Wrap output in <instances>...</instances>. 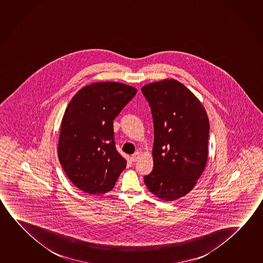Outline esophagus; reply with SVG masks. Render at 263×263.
Returning <instances> with one entry per match:
<instances>
[{"instance_id":"obj_1","label":"esophagus","mask_w":263,"mask_h":263,"mask_svg":"<svg viewBox=\"0 0 263 263\" xmlns=\"http://www.w3.org/2000/svg\"><path fill=\"white\" fill-rule=\"evenodd\" d=\"M139 157H140V153H138V152H136V153L133 154V155H132V157H131V161H138V158H139Z\"/></svg>"}]
</instances>
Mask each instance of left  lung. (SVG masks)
Here are the masks:
<instances>
[{
    "mask_svg": "<svg viewBox=\"0 0 263 263\" xmlns=\"http://www.w3.org/2000/svg\"><path fill=\"white\" fill-rule=\"evenodd\" d=\"M153 116L154 167L144 181L152 194L173 201L197 184L208 161L210 121L198 97L175 79L144 85Z\"/></svg>",
    "mask_w": 263,
    "mask_h": 263,
    "instance_id": "1",
    "label": "left lung"
}]
</instances>
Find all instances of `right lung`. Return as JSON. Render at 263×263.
I'll use <instances>...</instances> for the list:
<instances>
[{
	"label": "right lung",
	"mask_w": 263,
	"mask_h": 263,
	"mask_svg": "<svg viewBox=\"0 0 263 263\" xmlns=\"http://www.w3.org/2000/svg\"><path fill=\"white\" fill-rule=\"evenodd\" d=\"M118 82L85 85L70 101L61 124L58 158L69 179L85 193L105 194L126 166L114 140V119L137 93Z\"/></svg>",
	"instance_id": "obj_1"
}]
</instances>
